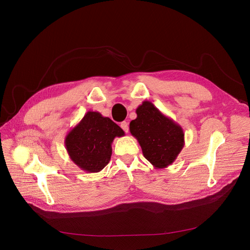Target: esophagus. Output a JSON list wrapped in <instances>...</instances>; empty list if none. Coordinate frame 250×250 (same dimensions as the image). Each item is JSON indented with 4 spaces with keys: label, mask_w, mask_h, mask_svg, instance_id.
<instances>
[{
    "label": "esophagus",
    "mask_w": 250,
    "mask_h": 250,
    "mask_svg": "<svg viewBox=\"0 0 250 250\" xmlns=\"http://www.w3.org/2000/svg\"><path fill=\"white\" fill-rule=\"evenodd\" d=\"M121 127L125 130V132H128V124L126 122H124L121 124Z\"/></svg>",
    "instance_id": "esophagus-1"
}]
</instances>
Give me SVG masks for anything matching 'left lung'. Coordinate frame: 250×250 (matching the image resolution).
<instances>
[{"label": "left lung", "mask_w": 250, "mask_h": 250, "mask_svg": "<svg viewBox=\"0 0 250 250\" xmlns=\"http://www.w3.org/2000/svg\"><path fill=\"white\" fill-rule=\"evenodd\" d=\"M136 119L129 124V131L142 149L144 156L156 169L171 165L184 147L181 125L161 113L148 101L136 109Z\"/></svg>", "instance_id": "obj_1"}]
</instances>
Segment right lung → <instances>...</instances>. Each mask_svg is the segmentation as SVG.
I'll list each match as a JSON object with an SVG mask.
<instances>
[{"label": "right lung", "instance_id": "add662e5", "mask_svg": "<svg viewBox=\"0 0 250 250\" xmlns=\"http://www.w3.org/2000/svg\"><path fill=\"white\" fill-rule=\"evenodd\" d=\"M125 131L111 119L89 111L65 137L70 159L87 173L100 172L112 156V144Z\"/></svg>", "mask_w": 250, "mask_h": 250}]
</instances>
